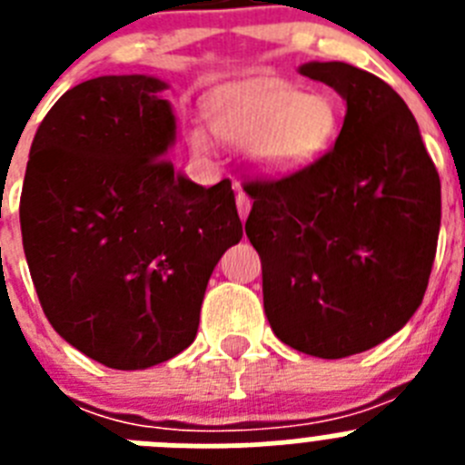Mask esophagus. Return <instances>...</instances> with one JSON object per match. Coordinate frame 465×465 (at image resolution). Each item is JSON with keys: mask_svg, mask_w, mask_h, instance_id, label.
I'll return each instance as SVG.
<instances>
[{"mask_svg": "<svg viewBox=\"0 0 465 465\" xmlns=\"http://www.w3.org/2000/svg\"><path fill=\"white\" fill-rule=\"evenodd\" d=\"M237 212H240V219L246 221L249 212H252V200L244 191H237Z\"/></svg>", "mask_w": 465, "mask_h": 465, "instance_id": "esophagus-1", "label": "esophagus"}]
</instances>
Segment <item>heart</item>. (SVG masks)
I'll use <instances>...</instances> for the list:
<instances>
[{
    "mask_svg": "<svg viewBox=\"0 0 465 465\" xmlns=\"http://www.w3.org/2000/svg\"><path fill=\"white\" fill-rule=\"evenodd\" d=\"M213 134L244 149L253 170L289 176L314 165L338 134V109L323 94H307L277 76H253L213 93L207 100ZM193 153H213L212 133L195 125L188 133Z\"/></svg>",
    "mask_w": 465,
    "mask_h": 465,
    "instance_id": "heart-1",
    "label": "heart"
}]
</instances>
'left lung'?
<instances>
[{
  "mask_svg": "<svg viewBox=\"0 0 465 465\" xmlns=\"http://www.w3.org/2000/svg\"><path fill=\"white\" fill-rule=\"evenodd\" d=\"M298 72L347 104L335 146L279 182L246 183V237L279 340L344 359L377 347L424 300L440 232V176L401 94L347 63Z\"/></svg>",
  "mask_w": 465,
  "mask_h": 465,
  "instance_id": "left-lung-1",
  "label": "left lung"
}]
</instances>
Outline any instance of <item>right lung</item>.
Wrapping results in <instances>:
<instances>
[{"mask_svg":"<svg viewBox=\"0 0 465 465\" xmlns=\"http://www.w3.org/2000/svg\"><path fill=\"white\" fill-rule=\"evenodd\" d=\"M149 74L74 85L41 121L20 195L23 249L57 335L114 371L195 340L216 262L242 240L230 182L176 174V116Z\"/></svg>","mask_w":465,"mask_h":465,"instance_id":"obj_1","label":"right lung"}]
</instances>
